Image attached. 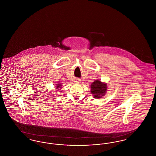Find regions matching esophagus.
<instances>
[{
	"mask_svg": "<svg viewBox=\"0 0 156 156\" xmlns=\"http://www.w3.org/2000/svg\"><path fill=\"white\" fill-rule=\"evenodd\" d=\"M74 81L76 83H80L81 82V81L80 79H76V80H75Z\"/></svg>",
	"mask_w": 156,
	"mask_h": 156,
	"instance_id": "34e87169",
	"label": "esophagus"
}]
</instances>
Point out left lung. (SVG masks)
I'll use <instances>...</instances> for the list:
<instances>
[{"mask_svg": "<svg viewBox=\"0 0 156 156\" xmlns=\"http://www.w3.org/2000/svg\"><path fill=\"white\" fill-rule=\"evenodd\" d=\"M107 83L99 80H96L90 85V93L94 98L96 99L103 98L107 92Z\"/></svg>", "mask_w": 156, "mask_h": 156, "instance_id": "obj_1", "label": "left lung"}]
</instances>
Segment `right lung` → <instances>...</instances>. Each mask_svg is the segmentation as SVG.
Returning a JSON list of instances; mask_svg holds the SVG:
<instances>
[{"instance_id": "right-lung-1", "label": "right lung", "mask_w": 156, "mask_h": 156, "mask_svg": "<svg viewBox=\"0 0 156 156\" xmlns=\"http://www.w3.org/2000/svg\"><path fill=\"white\" fill-rule=\"evenodd\" d=\"M62 85H61V83H55V85H54V86H55V88L56 89V90H57V89H58L59 90H60V89H61V88H62Z\"/></svg>"}]
</instances>
